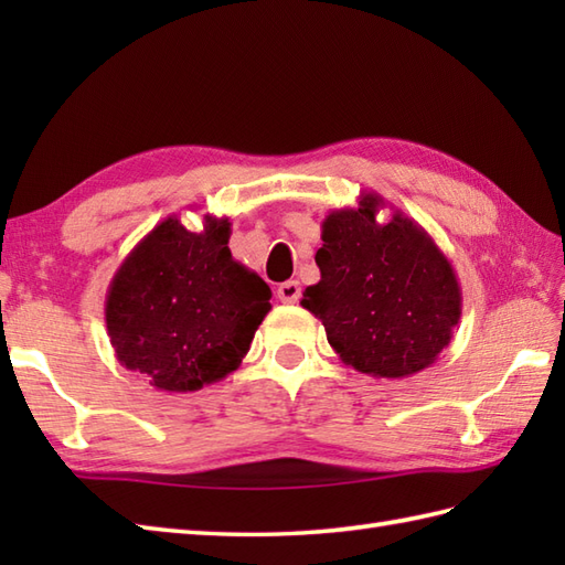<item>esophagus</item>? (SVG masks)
<instances>
[{
	"instance_id": "obj_1",
	"label": "esophagus",
	"mask_w": 565,
	"mask_h": 565,
	"mask_svg": "<svg viewBox=\"0 0 565 565\" xmlns=\"http://www.w3.org/2000/svg\"><path fill=\"white\" fill-rule=\"evenodd\" d=\"M276 296H279L281 303H296L298 298H301V284L284 281V284H279V289H276Z\"/></svg>"
}]
</instances>
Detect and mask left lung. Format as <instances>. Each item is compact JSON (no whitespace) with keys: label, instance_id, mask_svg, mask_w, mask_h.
<instances>
[{"label":"left lung","instance_id":"1","mask_svg":"<svg viewBox=\"0 0 565 565\" xmlns=\"http://www.w3.org/2000/svg\"><path fill=\"white\" fill-rule=\"evenodd\" d=\"M386 206L374 191L356 209L322 221L316 252L320 281L301 306L322 320L328 342L347 366L376 379H407L437 362L461 320V286L423 225Z\"/></svg>","mask_w":565,"mask_h":565}]
</instances>
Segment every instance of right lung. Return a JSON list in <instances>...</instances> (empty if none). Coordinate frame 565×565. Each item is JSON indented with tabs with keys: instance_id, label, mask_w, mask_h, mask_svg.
<instances>
[{
	"instance_id": "1",
	"label": "right lung",
	"mask_w": 565,
	"mask_h": 565,
	"mask_svg": "<svg viewBox=\"0 0 565 565\" xmlns=\"http://www.w3.org/2000/svg\"><path fill=\"white\" fill-rule=\"evenodd\" d=\"M231 218L203 215L191 233L167 215L130 249L106 291V332L121 366L164 393L225 379L271 310L257 271L233 259Z\"/></svg>"
}]
</instances>
